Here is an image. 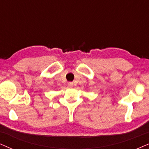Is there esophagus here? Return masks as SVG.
<instances>
[{"label": "esophagus", "mask_w": 149, "mask_h": 149, "mask_svg": "<svg viewBox=\"0 0 149 149\" xmlns=\"http://www.w3.org/2000/svg\"><path fill=\"white\" fill-rule=\"evenodd\" d=\"M73 82H69V83H68V87L71 88V87H73Z\"/></svg>", "instance_id": "obj_1"}]
</instances>
